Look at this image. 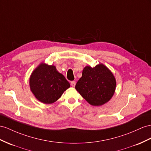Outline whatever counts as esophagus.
<instances>
[{
    "label": "esophagus",
    "instance_id": "obj_1",
    "mask_svg": "<svg viewBox=\"0 0 151 151\" xmlns=\"http://www.w3.org/2000/svg\"><path fill=\"white\" fill-rule=\"evenodd\" d=\"M75 85H76V82H75V81H73V82H71V86L73 87H74L75 86Z\"/></svg>",
    "mask_w": 151,
    "mask_h": 151
}]
</instances>
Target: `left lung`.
I'll list each match as a JSON object with an SVG mask.
<instances>
[{"instance_id":"left-lung-1","label":"left lung","mask_w":151,"mask_h":151,"mask_svg":"<svg viewBox=\"0 0 151 151\" xmlns=\"http://www.w3.org/2000/svg\"><path fill=\"white\" fill-rule=\"evenodd\" d=\"M75 88L90 105L99 106L113 97L116 80L112 72L102 63L94 68L87 65L83 68L82 76L77 82Z\"/></svg>"}]
</instances>
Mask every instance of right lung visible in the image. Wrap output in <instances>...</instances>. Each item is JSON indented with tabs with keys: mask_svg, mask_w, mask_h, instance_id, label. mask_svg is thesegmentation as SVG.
<instances>
[{
	"mask_svg": "<svg viewBox=\"0 0 151 151\" xmlns=\"http://www.w3.org/2000/svg\"><path fill=\"white\" fill-rule=\"evenodd\" d=\"M29 86L38 101L52 104L61 97L64 92L70 87V84L57 70L55 65L41 63L30 75Z\"/></svg>",
	"mask_w": 151,
	"mask_h": 151,
	"instance_id": "right-lung-1",
	"label": "right lung"
}]
</instances>
